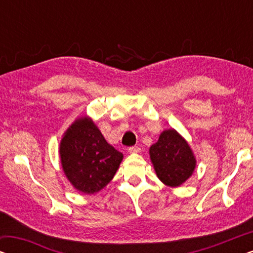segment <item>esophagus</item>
<instances>
[{"instance_id": "34e87169", "label": "esophagus", "mask_w": 253, "mask_h": 253, "mask_svg": "<svg viewBox=\"0 0 253 253\" xmlns=\"http://www.w3.org/2000/svg\"><path fill=\"white\" fill-rule=\"evenodd\" d=\"M127 151H129V153H139L141 148L139 146H131L127 148Z\"/></svg>"}]
</instances>
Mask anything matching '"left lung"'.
<instances>
[{"label": "left lung", "mask_w": 253, "mask_h": 253, "mask_svg": "<svg viewBox=\"0 0 253 253\" xmlns=\"http://www.w3.org/2000/svg\"><path fill=\"white\" fill-rule=\"evenodd\" d=\"M152 164L162 183L181 185L192 175L196 159L188 143L174 129L166 130L150 148Z\"/></svg>", "instance_id": "1"}]
</instances>
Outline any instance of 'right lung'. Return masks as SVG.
<instances>
[{"label": "right lung", "mask_w": 253, "mask_h": 253, "mask_svg": "<svg viewBox=\"0 0 253 253\" xmlns=\"http://www.w3.org/2000/svg\"><path fill=\"white\" fill-rule=\"evenodd\" d=\"M60 155L69 181L87 195L99 192L112 181L123 159L88 117L77 120L67 130Z\"/></svg>", "instance_id": "add662e5"}]
</instances>
